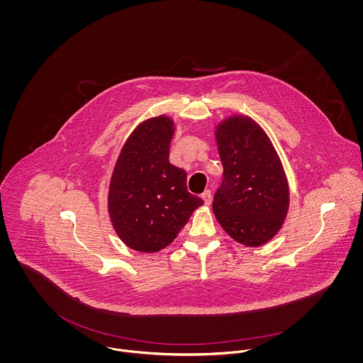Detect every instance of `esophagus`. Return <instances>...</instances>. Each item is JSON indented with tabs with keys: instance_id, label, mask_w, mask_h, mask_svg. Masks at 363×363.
<instances>
[{
	"instance_id": "1",
	"label": "esophagus",
	"mask_w": 363,
	"mask_h": 363,
	"mask_svg": "<svg viewBox=\"0 0 363 363\" xmlns=\"http://www.w3.org/2000/svg\"><path fill=\"white\" fill-rule=\"evenodd\" d=\"M201 199L204 200L206 206H209L211 201H212V193H211V190H206V191L201 194Z\"/></svg>"
}]
</instances>
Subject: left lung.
I'll use <instances>...</instances> for the list:
<instances>
[{
  "mask_svg": "<svg viewBox=\"0 0 363 363\" xmlns=\"http://www.w3.org/2000/svg\"><path fill=\"white\" fill-rule=\"evenodd\" d=\"M215 140L223 164L215 218L234 241L259 247L277 235L289 213L290 186L281 160L265 130L247 116L219 122Z\"/></svg>",
  "mask_w": 363,
  "mask_h": 363,
  "instance_id": "1",
  "label": "left lung"
}]
</instances>
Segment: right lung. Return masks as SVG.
<instances>
[{
	"instance_id": "add662e5",
	"label": "right lung",
	"mask_w": 363,
	"mask_h": 363,
	"mask_svg": "<svg viewBox=\"0 0 363 363\" xmlns=\"http://www.w3.org/2000/svg\"><path fill=\"white\" fill-rule=\"evenodd\" d=\"M175 122L157 116L140 122L122 145L107 193L116 234L128 247L156 253L177 238L204 201L186 189L185 170L169 162Z\"/></svg>"
}]
</instances>
